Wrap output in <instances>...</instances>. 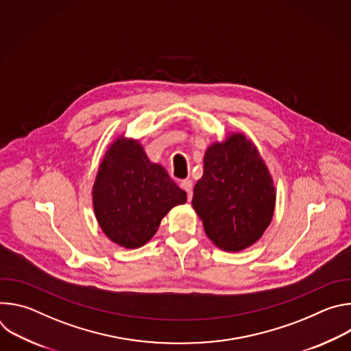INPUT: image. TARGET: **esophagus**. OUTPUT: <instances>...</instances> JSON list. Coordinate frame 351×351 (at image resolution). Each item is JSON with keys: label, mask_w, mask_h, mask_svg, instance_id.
I'll list each match as a JSON object with an SVG mask.
<instances>
[{"label": "esophagus", "mask_w": 351, "mask_h": 351, "mask_svg": "<svg viewBox=\"0 0 351 351\" xmlns=\"http://www.w3.org/2000/svg\"><path fill=\"white\" fill-rule=\"evenodd\" d=\"M180 187L187 193V195L190 197V194H191V190H193V180H190V179H186V180H183L182 183H180Z\"/></svg>", "instance_id": "34e87169"}]
</instances>
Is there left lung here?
Instances as JSON below:
<instances>
[{
	"label": "left lung",
	"mask_w": 351,
	"mask_h": 351,
	"mask_svg": "<svg viewBox=\"0 0 351 351\" xmlns=\"http://www.w3.org/2000/svg\"><path fill=\"white\" fill-rule=\"evenodd\" d=\"M275 203L272 175L252 140L233 132L208 145L191 204L218 248L236 253L257 243L272 221Z\"/></svg>",
	"instance_id": "obj_1"
}]
</instances>
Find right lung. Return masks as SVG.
<instances>
[{"label":"right lung","instance_id":"add662e5","mask_svg":"<svg viewBox=\"0 0 351 351\" xmlns=\"http://www.w3.org/2000/svg\"><path fill=\"white\" fill-rule=\"evenodd\" d=\"M95 219L104 234L125 248L152 239L162 218L187 202L165 168L152 162L138 140L117 137L99 162L91 190Z\"/></svg>","mask_w":351,"mask_h":351}]
</instances>
